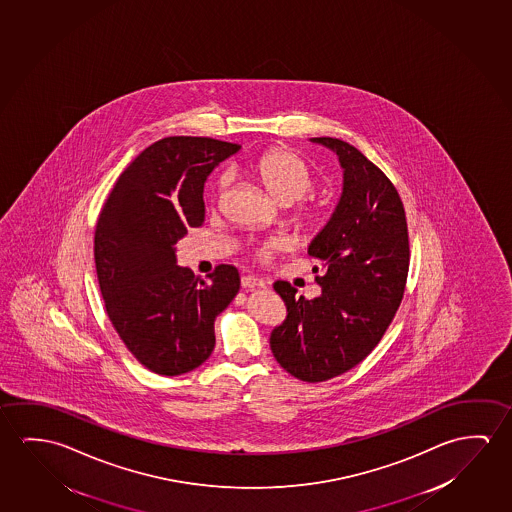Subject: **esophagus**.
<instances>
[{"label": "esophagus", "mask_w": 512, "mask_h": 512, "mask_svg": "<svg viewBox=\"0 0 512 512\" xmlns=\"http://www.w3.org/2000/svg\"><path fill=\"white\" fill-rule=\"evenodd\" d=\"M241 285H243L244 291H252V289H257V287H264V282L259 280V278H255V276L244 275L241 278Z\"/></svg>", "instance_id": "34e87169"}]
</instances>
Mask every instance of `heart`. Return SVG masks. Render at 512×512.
<instances>
[{
  "instance_id": "1",
  "label": "heart",
  "mask_w": 512,
  "mask_h": 512,
  "mask_svg": "<svg viewBox=\"0 0 512 512\" xmlns=\"http://www.w3.org/2000/svg\"><path fill=\"white\" fill-rule=\"evenodd\" d=\"M252 172L257 175L269 193L282 204H292L298 200L296 218L305 225H315L323 218V207L315 200H303L315 186V173L305 159L287 147H273L264 150L250 163ZM228 175H221L216 182V198L223 197L228 186ZM285 241L282 237H269L255 244L253 253L259 260H269L275 253L282 252Z\"/></svg>"
}]
</instances>
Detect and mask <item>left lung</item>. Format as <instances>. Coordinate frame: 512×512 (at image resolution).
<instances>
[{
    "mask_svg": "<svg viewBox=\"0 0 512 512\" xmlns=\"http://www.w3.org/2000/svg\"><path fill=\"white\" fill-rule=\"evenodd\" d=\"M337 152L344 191L328 225L308 246L323 260L315 276L323 294L296 296L278 280L287 319L271 333V351L291 376L319 383L363 362L401 307L408 280L406 213L392 181L360 150L339 138H312Z\"/></svg>",
    "mask_w": 512,
    "mask_h": 512,
    "instance_id": "left-lung-1",
    "label": "left lung"
}]
</instances>
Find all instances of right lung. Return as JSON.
Returning <instances> with one entry per match:
<instances>
[{
	"label": "right lung",
	"mask_w": 512,
	"mask_h": 512,
	"mask_svg": "<svg viewBox=\"0 0 512 512\" xmlns=\"http://www.w3.org/2000/svg\"><path fill=\"white\" fill-rule=\"evenodd\" d=\"M241 149L204 136H168L120 173L99 214L95 269L118 337L145 369L179 376L213 353L214 319L241 278L220 264L207 280L175 264V244L205 220L204 182Z\"/></svg>",
	"instance_id": "add662e5"
}]
</instances>
